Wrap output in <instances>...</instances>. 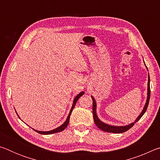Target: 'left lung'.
Returning a JSON list of instances; mask_svg holds the SVG:
<instances>
[{
    "instance_id": "8db88e82",
    "label": "left lung",
    "mask_w": 160,
    "mask_h": 160,
    "mask_svg": "<svg viewBox=\"0 0 160 160\" xmlns=\"http://www.w3.org/2000/svg\"><path fill=\"white\" fill-rule=\"evenodd\" d=\"M92 102H93V105H92V112H93V118H94V123H95L96 126L98 127L99 128H100L102 131H106V132H113V133H122V132H124L128 131L131 128H132V126H134V124L138 121L140 118L142 117L143 114L145 113L146 110L148 109V104H149V101H150V76H149L148 74V98H147V101H146L145 105L144 107V109H143L142 112L140 113V114L139 115L138 117L136 118L133 123H132L131 124H129L128 126H109L108 124H106L102 122L101 121L99 120V118L97 117V113H96V102L94 99L93 98L92 96Z\"/></svg>"
}]
</instances>
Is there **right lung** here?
<instances>
[{
	"label": "right lung",
	"instance_id": "add662e5",
	"mask_svg": "<svg viewBox=\"0 0 160 160\" xmlns=\"http://www.w3.org/2000/svg\"><path fill=\"white\" fill-rule=\"evenodd\" d=\"M84 94H85V92H80L79 94H78V95H77L76 97H75V98L74 101H73V104H72V108H71V109H70V112L69 114H68V118H67V119H66V121H65V123H64L63 124H62V125H61V126H59L58 128H56V129H53V130H52V131H37V130H34V131H36V132H39V133H40V134H43V135L53 134V133H55V132H61V131H63V130L66 128L67 126L68 125L69 121H70V114H71L72 111V109H73V108L75 107V105L76 104L77 101H78V99H79L81 96L83 95ZM19 118H20V117H19Z\"/></svg>",
	"mask_w": 160,
	"mask_h": 160
}]
</instances>
